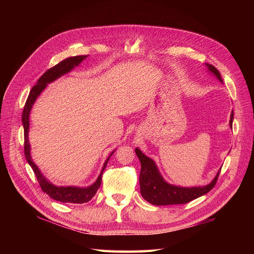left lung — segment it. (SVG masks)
<instances>
[{
	"instance_id": "left-lung-1",
	"label": "left lung",
	"mask_w": 254,
	"mask_h": 254,
	"mask_svg": "<svg viewBox=\"0 0 254 254\" xmlns=\"http://www.w3.org/2000/svg\"><path fill=\"white\" fill-rule=\"evenodd\" d=\"M209 71L216 76L217 79L222 82L220 73L212 64H205ZM233 111L230 117V127L232 128L233 123ZM135 153L141 162L140 172V189L142 197L149 203L155 205H170V204H183L188 203L194 199L200 197L214 188L217 182L220 171L215 176L211 183L204 187H193V188H181L167 183L163 177L159 173L155 161L146 157L144 153L135 148ZM221 170V168H220Z\"/></svg>"
}]
</instances>
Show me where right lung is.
Wrapping results in <instances>:
<instances>
[{"label": "right lung", "instance_id": "obj_1", "mask_svg": "<svg viewBox=\"0 0 254 254\" xmlns=\"http://www.w3.org/2000/svg\"><path fill=\"white\" fill-rule=\"evenodd\" d=\"M87 56H74V57H68L64 60L61 61L55 66L51 67L50 70L45 72L41 77L38 79L37 83L30 90L28 97L26 99V103L24 106V109H23L22 113V123H23V128H24V152H25V158L27 160L28 164L32 166L33 171L36 175V178L39 182L41 190L47 193L54 200H57L60 202H68V203H84L90 201L93 196L96 194L97 190L99 189L102 184V176L103 172L105 171V167L108 163L110 157L112 156L111 152L110 157L106 160V162L103 166V170L101 172V175L98 176L97 180L92 184V186L88 188H76V187H56L52 184L45 177L41 174L40 170L38 166L33 162L32 157H30V145L28 142V129H29V113L32 110V107L34 103L36 102L37 97L40 95L41 92L47 88L48 83L56 80L59 78L60 76H63L70 71H72L75 66H77L81 61L86 58Z\"/></svg>", "mask_w": 254, "mask_h": 254}]
</instances>
